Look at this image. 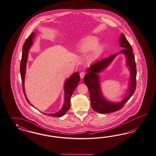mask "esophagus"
<instances>
[{
  "mask_svg": "<svg viewBox=\"0 0 156 156\" xmlns=\"http://www.w3.org/2000/svg\"><path fill=\"white\" fill-rule=\"evenodd\" d=\"M85 73L84 72H81L80 73V78L81 79H83V77H84V76H85Z\"/></svg>",
  "mask_w": 156,
  "mask_h": 156,
  "instance_id": "obj_1",
  "label": "esophagus"
}]
</instances>
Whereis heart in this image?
<instances>
[{"mask_svg":"<svg viewBox=\"0 0 156 156\" xmlns=\"http://www.w3.org/2000/svg\"><path fill=\"white\" fill-rule=\"evenodd\" d=\"M99 43L98 39L94 36H91L86 38L80 45V49L82 52H89L94 50L98 46ZM101 51V47H97L95 49L94 55L97 56L99 54Z\"/></svg>","mask_w":156,"mask_h":156,"instance_id":"1","label":"heart"}]
</instances>
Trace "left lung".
I'll use <instances>...</instances> for the list:
<instances>
[{
  "label": "left lung",
  "instance_id": "8db88e82",
  "mask_svg": "<svg viewBox=\"0 0 156 156\" xmlns=\"http://www.w3.org/2000/svg\"><path fill=\"white\" fill-rule=\"evenodd\" d=\"M119 44L120 47L123 48L122 50L91 65L87 69V73L85 74L83 78V82L89 91L91 106L93 110L99 113H110L118 111L127 102L136 90L137 70L135 58L133 53L132 47L123 33L119 39ZM118 53H123L126 55L127 66L130 71L131 76L127 90L128 95L122 101L114 103L105 99L101 94L98 74L109 65Z\"/></svg>",
  "mask_w": 156,
  "mask_h": 156
}]
</instances>
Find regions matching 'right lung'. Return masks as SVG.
Here are the masks:
<instances>
[{
	"label": "right lung",
	"mask_w": 156,
	"mask_h": 156,
	"mask_svg": "<svg viewBox=\"0 0 156 156\" xmlns=\"http://www.w3.org/2000/svg\"><path fill=\"white\" fill-rule=\"evenodd\" d=\"M35 36V33H32L28 37V38L26 40L25 42L24 43L23 46V50H22V59L20 62V76L22 82V87H23V91L24 97L26 98V101H27L28 104L31 106H34L32 104H30V101L27 98V96L25 93L24 90V78H25V74H26V63L27 61L28 58V54L29 52L30 48L31 47L33 42V39ZM80 81V73L78 72H76L73 73L71 76L66 80L65 85H64V91H65V101L64 104L62 108V109L55 113L47 114L44 113L46 115L53 116L54 117H62L65 115L67 113V112L69 110L70 108V98L71 95L73 94V91L76 89V86L78 85L79 82Z\"/></svg>",
	"instance_id": "right-lung-1"
}]
</instances>
